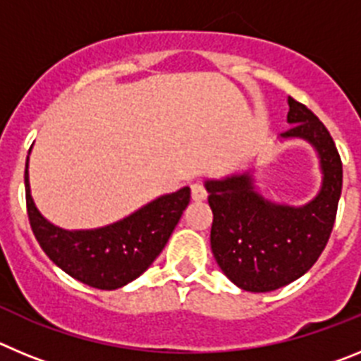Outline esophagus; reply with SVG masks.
I'll return each mask as SVG.
<instances>
[{"instance_id":"34e87169","label":"esophagus","mask_w":361,"mask_h":361,"mask_svg":"<svg viewBox=\"0 0 361 361\" xmlns=\"http://www.w3.org/2000/svg\"><path fill=\"white\" fill-rule=\"evenodd\" d=\"M208 197V191H206V188L202 186L200 183H195L191 184V199L197 200V202H200V200H204Z\"/></svg>"}]
</instances>
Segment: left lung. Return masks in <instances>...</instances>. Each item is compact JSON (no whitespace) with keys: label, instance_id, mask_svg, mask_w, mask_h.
Returning a JSON list of instances; mask_svg holds the SVG:
<instances>
[{"label":"left lung","instance_id":"obj_1","mask_svg":"<svg viewBox=\"0 0 361 361\" xmlns=\"http://www.w3.org/2000/svg\"><path fill=\"white\" fill-rule=\"evenodd\" d=\"M291 128L280 139H302L320 159L322 186L304 206L260 195L253 171L208 178L213 212L212 251L216 264L244 291L267 293L305 275L329 240L342 195V159L333 137L305 104L288 97Z\"/></svg>","mask_w":361,"mask_h":361}]
</instances>
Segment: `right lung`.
<instances>
[{
    "instance_id": "obj_1",
    "label": "right lung",
    "mask_w": 361,
    "mask_h": 361,
    "mask_svg": "<svg viewBox=\"0 0 361 361\" xmlns=\"http://www.w3.org/2000/svg\"><path fill=\"white\" fill-rule=\"evenodd\" d=\"M30 153V149H28ZM30 228L47 257L66 275L97 289H119L141 276L164 250L190 204V188L161 195L132 215L95 229H63L36 208L25 164Z\"/></svg>"
}]
</instances>
